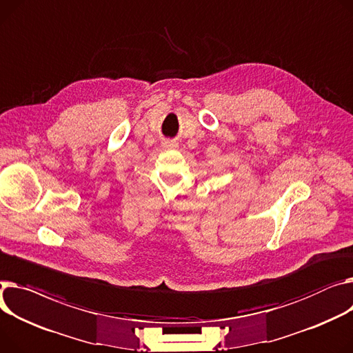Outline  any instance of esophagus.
Listing matches in <instances>:
<instances>
[{"label":"esophagus","instance_id":"obj_1","mask_svg":"<svg viewBox=\"0 0 353 353\" xmlns=\"http://www.w3.org/2000/svg\"><path fill=\"white\" fill-rule=\"evenodd\" d=\"M163 148H166V149H174V148H177V142L176 140H164L163 142Z\"/></svg>","mask_w":353,"mask_h":353}]
</instances>
